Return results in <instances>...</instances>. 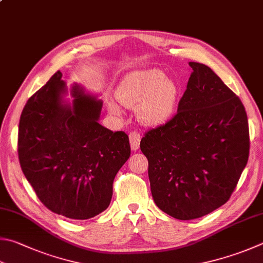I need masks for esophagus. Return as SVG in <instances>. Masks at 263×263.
Listing matches in <instances>:
<instances>
[{"label":"esophagus","mask_w":263,"mask_h":263,"mask_svg":"<svg viewBox=\"0 0 263 263\" xmlns=\"http://www.w3.org/2000/svg\"><path fill=\"white\" fill-rule=\"evenodd\" d=\"M129 142L130 147L133 151H136L140 148V142H141V135L137 132H133L129 134Z\"/></svg>","instance_id":"esophagus-1"}]
</instances>
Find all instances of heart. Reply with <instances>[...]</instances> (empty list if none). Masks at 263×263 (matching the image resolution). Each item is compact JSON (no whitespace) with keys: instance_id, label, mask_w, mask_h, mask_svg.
Returning a JSON list of instances; mask_svg holds the SVG:
<instances>
[{"instance_id":"obj_1","label":"heart","mask_w":263,"mask_h":263,"mask_svg":"<svg viewBox=\"0 0 263 263\" xmlns=\"http://www.w3.org/2000/svg\"><path fill=\"white\" fill-rule=\"evenodd\" d=\"M116 97L123 106L137 107L138 119L144 125L159 126L174 115L178 88L161 70L133 71L122 79ZM108 107L113 115H121V108L116 104H110Z\"/></svg>"}]
</instances>
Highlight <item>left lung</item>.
Wrapping results in <instances>:
<instances>
[{"instance_id":"obj_1","label":"left lung","mask_w":263,"mask_h":263,"mask_svg":"<svg viewBox=\"0 0 263 263\" xmlns=\"http://www.w3.org/2000/svg\"><path fill=\"white\" fill-rule=\"evenodd\" d=\"M189 65L192 73L177 113L141 141L153 200L177 220L198 219L226 204L250 152L239 98L209 66Z\"/></svg>"}]
</instances>
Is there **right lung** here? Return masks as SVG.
Segmentation results:
<instances>
[{"label": "right lung", "instance_id": "add662e5", "mask_svg": "<svg viewBox=\"0 0 263 263\" xmlns=\"http://www.w3.org/2000/svg\"><path fill=\"white\" fill-rule=\"evenodd\" d=\"M56 72L27 101L21 116L22 171L42 204L72 220H87L111 202L113 180L130 156L123 132L103 127L98 95L70 88Z\"/></svg>", "mask_w": 263, "mask_h": 263}]
</instances>
